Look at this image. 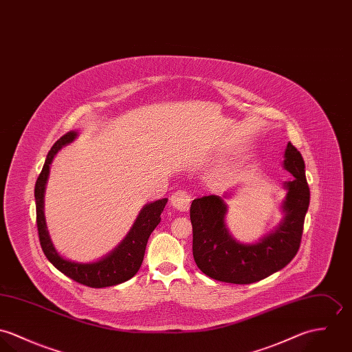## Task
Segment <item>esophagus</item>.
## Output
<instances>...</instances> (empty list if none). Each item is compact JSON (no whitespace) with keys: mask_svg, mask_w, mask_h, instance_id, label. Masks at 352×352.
I'll return each mask as SVG.
<instances>
[{"mask_svg":"<svg viewBox=\"0 0 352 352\" xmlns=\"http://www.w3.org/2000/svg\"><path fill=\"white\" fill-rule=\"evenodd\" d=\"M171 205L179 210V212H188L190 209V204H192V195H189L185 190H177L175 193H173L171 198Z\"/></svg>","mask_w":352,"mask_h":352,"instance_id":"1","label":"esophagus"}]
</instances>
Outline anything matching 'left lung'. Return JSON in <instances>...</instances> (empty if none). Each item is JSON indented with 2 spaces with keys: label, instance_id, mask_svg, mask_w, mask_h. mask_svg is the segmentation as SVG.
I'll return each instance as SVG.
<instances>
[{
  "label": "left lung",
  "instance_id": "1",
  "mask_svg": "<svg viewBox=\"0 0 352 352\" xmlns=\"http://www.w3.org/2000/svg\"><path fill=\"white\" fill-rule=\"evenodd\" d=\"M283 167L294 177L283 185L287 190L282 204L285 217L273 234L259 243L241 244L230 234L224 221L227 205L221 197L204 195L192 202L193 256L202 273L216 280L247 285L267 278L292 262L300 248L311 192L302 155L290 142Z\"/></svg>",
  "mask_w": 352,
  "mask_h": 352
}]
</instances>
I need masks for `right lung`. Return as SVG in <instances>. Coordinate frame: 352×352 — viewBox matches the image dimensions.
<instances>
[{
	"instance_id": "add662e5",
	"label": "right lung",
	"mask_w": 352,
	"mask_h": 352,
	"mask_svg": "<svg viewBox=\"0 0 352 352\" xmlns=\"http://www.w3.org/2000/svg\"><path fill=\"white\" fill-rule=\"evenodd\" d=\"M77 138V132L72 131L63 135L50 150L41 173L35 185V199H36V224L39 234L40 245L47 256V259L60 272L67 275L73 280L89 287H107L115 286L131 279L139 272L146 245L151 232L160 223V213L163 212L167 198H162L147 204L140 210L136 221L133 223L131 231L125 239L118 244V248L112 251L108 256L93 263H78L62 258L55 250L50 234L47 231L44 219V189L50 173V164L56 153L66 144L72 143Z\"/></svg>"
}]
</instances>
